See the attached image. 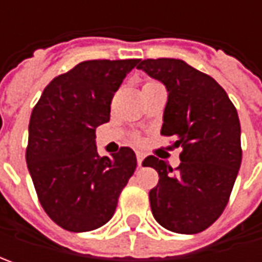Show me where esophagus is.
Wrapping results in <instances>:
<instances>
[{"label": "esophagus", "instance_id": "esophagus-1", "mask_svg": "<svg viewBox=\"0 0 262 262\" xmlns=\"http://www.w3.org/2000/svg\"><path fill=\"white\" fill-rule=\"evenodd\" d=\"M143 159H144L143 153H137V163H138L140 167H141V163H143Z\"/></svg>", "mask_w": 262, "mask_h": 262}]
</instances>
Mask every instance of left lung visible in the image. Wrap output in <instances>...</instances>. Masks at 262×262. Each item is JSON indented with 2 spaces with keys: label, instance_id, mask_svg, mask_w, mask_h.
Wrapping results in <instances>:
<instances>
[{
  "label": "left lung",
  "instance_id": "8db88e82",
  "mask_svg": "<svg viewBox=\"0 0 262 262\" xmlns=\"http://www.w3.org/2000/svg\"><path fill=\"white\" fill-rule=\"evenodd\" d=\"M137 68L166 87L160 133L175 136L173 146L184 148L176 169L155 156L144 159L159 173L148 194L151 213L170 232H203L223 213L242 162L236 107L214 78L182 59H144Z\"/></svg>",
  "mask_w": 262,
  "mask_h": 262
}]
</instances>
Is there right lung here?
<instances>
[{"instance_id":"1","label":"right lung","mask_w":262,"mask_h":262,"mask_svg":"<svg viewBox=\"0 0 262 262\" xmlns=\"http://www.w3.org/2000/svg\"><path fill=\"white\" fill-rule=\"evenodd\" d=\"M140 59H93L55 77L32 111L26 162L46 214L70 232L107 223L137 167L122 147L97 155L96 128L111 118V102Z\"/></svg>"}]
</instances>
